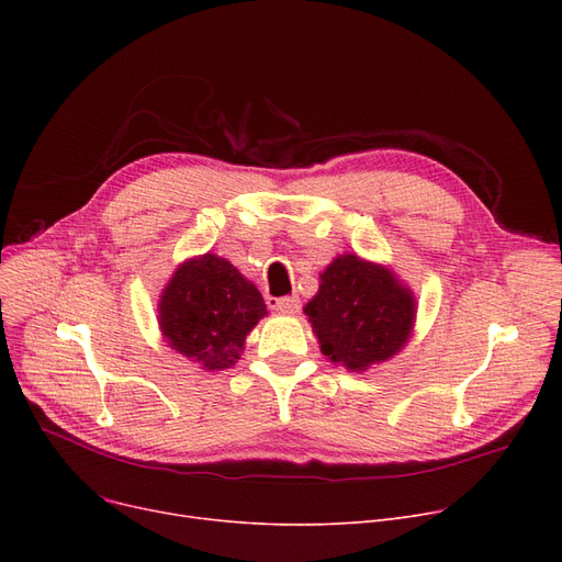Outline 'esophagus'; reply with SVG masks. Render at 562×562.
Returning <instances> with one entry per match:
<instances>
[{"instance_id":"34e87169","label":"esophagus","mask_w":562,"mask_h":562,"mask_svg":"<svg viewBox=\"0 0 562 562\" xmlns=\"http://www.w3.org/2000/svg\"><path fill=\"white\" fill-rule=\"evenodd\" d=\"M266 303H269V307H273V310H278V312H284V314H293L299 310V296H284V299H273V296H269L266 299Z\"/></svg>"}]
</instances>
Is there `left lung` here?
Returning a JSON list of instances; mask_svg holds the SVG:
<instances>
[{
    "instance_id": "8db88e82",
    "label": "left lung",
    "mask_w": 562,
    "mask_h": 562,
    "mask_svg": "<svg viewBox=\"0 0 562 562\" xmlns=\"http://www.w3.org/2000/svg\"><path fill=\"white\" fill-rule=\"evenodd\" d=\"M305 314L323 356L350 371L385 362L405 344L415 299L382 266L356 255L337 257L321 276Z\"/></svg>"
}]
</instances>
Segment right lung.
Instances as JSON below:
<instances>
[{"mask_svg":"<svg viewBox=\"0 0 562 562\" xmlns=\"http://www.w3.org/2000/svg\"><path fill=\"white\" fill-rule=\"evenodd\" d=\"M266 316L261 293L216 255L182 263L164 289L159 323L168 344L202 369H227L255 323Z\"/></svg>","mask_w":562,"mask_h":562,"instance_id":"add662e5","label":"right lung"}]
</instances>
